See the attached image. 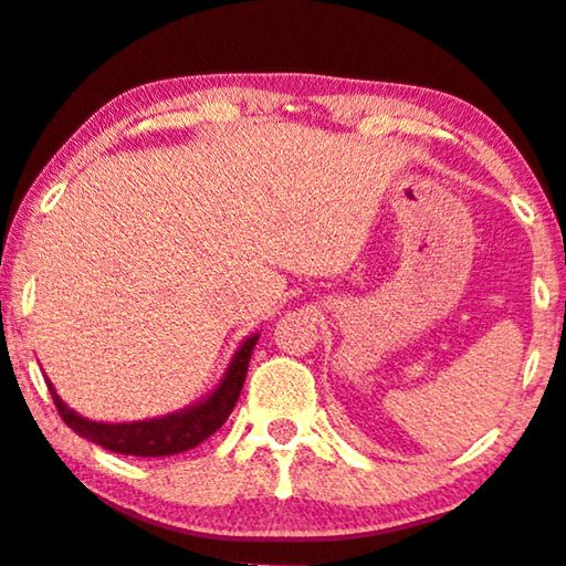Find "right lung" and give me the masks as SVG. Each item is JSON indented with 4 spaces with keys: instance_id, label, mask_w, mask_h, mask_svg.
<instances>
[{
    "instance_id": "right-lung-1",
    "label": "right lung",
    "mask_w": 566,
    "mask_h": 566,
    "mask_svg": "<svg viewBox=\"0 0 566 566\" xmlns=\"http://www.w3.org/2000/svg\"><path fill=\"white\" fill-rule=\"evenodd\" d=\"M255 342H259V334L248 336L245 342L240 344V349L232 354L222 380L217 382V388L205 398V401L186 406V409L165 413V417H155V419L120 421V424L85 419L56 396V388L51 386V380L46 382H49L51 398H54L56 409L62 413L64 424L72 427L74 432L85 437V440L120 455H139V458L176 455V453H184V450L201 446L209 434H214L217 429L224 424V419L230 417L232 409H235L240 390H243L248 361H251Z\"/></svg>"
}]
</instances>
